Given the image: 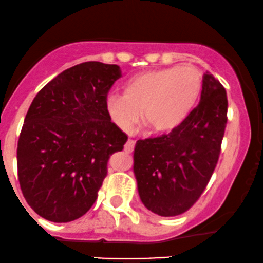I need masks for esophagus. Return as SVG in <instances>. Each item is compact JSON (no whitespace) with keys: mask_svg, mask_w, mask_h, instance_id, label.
<instances>
[{"mask_svg":"<svg viewBox=\"0 0 263 263\" xmlns=\"http://www.w3.org/2000/svg\"><path fill=\"white\" fill-rule=\"evenodd\" d=\"M134 146H135V140H128L125 144V146H124V149H125L126 153H132L133 151H134Z\"/></svg>","mask_w":263,"mask_h":263,"instance_id":"34e87169","label":"esophagus"}]
</instances>
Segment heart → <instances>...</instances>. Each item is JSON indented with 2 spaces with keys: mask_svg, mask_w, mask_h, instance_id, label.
<instances>
[{
  "mask_svg": "<svg viewBox=\"0 0 263 263\" xmlns=\"http://www.w3.org/2000/svg\"><path fill=\"white\" fill-rule=\"evenodd\" d=\"M203 90V75L192 66H171L133 76L125 94L110 92L105 108L110 119L121 130L143 120L152 132L168 134L179 128L198 103Z\"/></svg>",
  "mask_w": 263,
  "mask_h": 263,
  "instance_id": "heart-1",
  "label": "heart"
}]
</instances>
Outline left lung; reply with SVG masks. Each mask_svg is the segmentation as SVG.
I'll use <instances>...</instances> for the list:
<instances>
[{"label": "left lung", "mask_w": 263, "mask_h": 263, "mask_svg": "<svg viewBox=\"0 0 263 263\" xmlns=\"http://www.w3.org/2000/svg\"><path fill=\"white\" fill-rule=\"evenodd\" d=\"M227 106L224 87L207 71L198 106L179 128L138 140L133 169L139 197L149 211L179 216L198 200L218 162Z\"/></svg>", "instance_id": "1"}]
</instances>
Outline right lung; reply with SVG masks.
<instances>
[{
	"label": "right lung",
	"mask_w": 263,
	"mask_h": 263,
	"mask_svg": "<svg viewBox=\"0 0 263 263\" xmlns=\"http://www.w3.org/2000/svg\"><path fill=\"white\" fill-rule=\"evenodd\" d=\"M120 76L118 65H75L31 103L18 138L17 172L25 199L42 218L71 222L97 200L110 155L128 140L105 108Z\"/></svg>",
	"instance_id": "obj_1"
}]
</instances>
